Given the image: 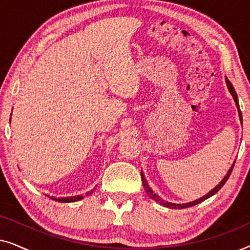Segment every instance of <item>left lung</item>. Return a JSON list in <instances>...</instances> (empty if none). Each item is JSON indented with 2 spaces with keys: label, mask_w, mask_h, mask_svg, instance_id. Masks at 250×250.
Returning a JSON list of instances; mask_svg holds the SVG:
<instances>
[{
  "label": "left lung",
  "mask_w": 250,
  "mask_h": 250,
  "mask_svg": "<svg viewBox=\"0 0 250 250\" xmlns=\"http://www.w3.org/2000/svg\"><path fill=\"white\" fill-rule=\"evenodd\" d=\"M227 84H228V88H229V91H230V93L233 95V99H234V101H235V104H237V107H238V110H239V117H240V121H241V123H242V115H241V110H240V107H239V101H238V95H237V93H235V91H234V87L232 86V84L230 83V81L228 80L227 78ZM235 163V162H234ZM234 163H233V165L231 166V168L229 169V172H228V174L227 175L224 176V179L221 181V183L218 184V186H216L214 188L213 190L211 191H209V192H208L206 196H204V197H201L200 199H198V200H194V201H192V203H189V204H183V205H181V204H170V203H165V201H163L162 199H160V198L157 196L156 193H153V191L150 189L149 188V186H148V183H146V179H145V176H143V174H141V176H142V181H143V187H145V190H146V194H148V196L151 198V199H153V200H156L157 203H160L162 205H164V206H166V207H168V208H180V209H183V208H188V207H191V206H194V205H197V204H199V203H201V201H204V200H206V199H208V198L209 197H211V196H214L215 193L217 192V191H220V189L222 187L224 186L225 183H227V181H228V179L229 177H230V175H231V173H232V169H233V166H234Z\"/></svg>",
  "instance_id": "left-lung-1"
}]
</instances>
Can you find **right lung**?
Listing matches in <instances>:
<instances>
[{"label":"right lung","instance_id":"1","mask_svg":"<svg viewBox=\"0 0 250 250\" xmlns=\"http://www.w3.org/2000/svg\"><path fill=\"white\" fill-rule=\"evenodd\" d=\"M93 190L88 191V192L85 193V197L90 196V194H92V192H93ZM82 198H83V196H75V197H67V198H58V199H56L57 201H60V203H73V201H77V200H81ZM54 199V198H53Z\"/></svg>","mask_w":250,"mask_h":250}]
</instances>
